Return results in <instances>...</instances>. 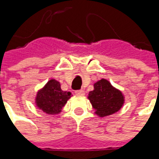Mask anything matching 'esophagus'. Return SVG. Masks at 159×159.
Instances as JSON below:
<instances>
[{"label":"esophagus","mask_w":159,"mask_h":159,"mask_svg":"<svg viewBox=\"0 0 159 159\" xmlns=\"http://www.w3.org/2000/svg\"><path fill=\"white\" fill-rule=\"evenodd\" d=\"M75 93H76V95H77V96H83V95H85V92L83 91V89H81V90H76V91L75 92Z\"/></svg>","instance_id":"34e87169"}]
</instances>
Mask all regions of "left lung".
I'll use <instances>...</instances> for the list:
<instances>
[{
	"mask_svg": "<svg viewBox=\"0 0 159 159\" xmlns=\"http://www.w3.org/2000/svg\"><path fill=\"white\" fill-rule=\"evenodd\" d=\"M94 89L89 92V99L95 109V114L100 117L111 116L121 109L124 104V95L114 88L106 79H101L93 84Z\"/></svg>",
	"mask_w": 159,
	"mask_h": 159,
	"instance_id": "obj_1",
	"label": "left lung"
}]
</instances>
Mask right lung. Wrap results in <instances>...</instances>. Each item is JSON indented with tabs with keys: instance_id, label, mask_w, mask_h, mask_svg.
Here are the masks:
<instances>
[{
	"instance_id": "add662e5",
	"label": "right lung",
	"mask_w": 159,
	"mask_h": 159,
	"mask_svg": "<svg viewBox=\"0 0 159 159\" xmlns=\"http://www.w3.org/2000/svg\"><path fill=\"white\" fill-rule=\"evenodd\" d=\"M70 97V92L62 91L58 81L51 79L43 89L38 91L35 103L38 108L44 113L56 115L61 111L62 108Z\"/></svg>"
}]
</instances>
